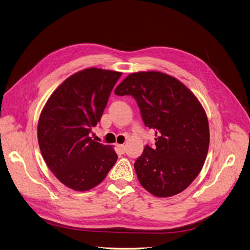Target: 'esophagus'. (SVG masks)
<instances>
[{
	"instance_id": "1",
	"label": "esophagus",
	"mask_w": 250,
	"mask_h": 250,
	"mask_svg": "<svg viewBox=\"0 0 250 250\" xmlns=\"http://www.w3.org/2000/svg\"><path fill=\"white\" fill-rule=\"evenodd\" d=\"M117 147L119 148V150L122 152H125V144H118Z\"/></svg>"
}]
</instances>
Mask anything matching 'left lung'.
Wrapping results in <instances>:
<instances>
[{
    "instance_id": "left-lung-1",
    "label": "left lung",
    "mask_w": 250,
    "mask_h": 250,
    "mask_svg": "<svg viewBox=\"0 0 250 250\" xmlns=\"http://www.w3.org/2000/svg\"><path fill=\"white\" fill-rule=\"evenodd\" d=\"M133 96L146 126L155 131V146H145L134 165L138 180L151 195L168 198L196 179L208 153V118L198 98L166 73H132L114 90Z\"/></svg>"
}]
</instances>
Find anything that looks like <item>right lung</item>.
I'll return each mask as SVG.
<instances>
[{"instance_id":"right-lung-1","label":"right lung","mask_w":250,"mask_h":250,"mask_svg":"<svg viewBox=\"0 0 250 250\" xmlns=\"http://www.w3.org/2000/svg\"><path fill=\"white\" fill-rule=\"evenodd\" d=\"M122 72L81 70L64 80L44 105L38 143L47 167L63 186L86 191L105 179L117 160L112 145L89 137Z\"/></svg>"}]
</instances>
